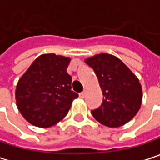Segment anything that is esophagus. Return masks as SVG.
<instances>
[{
	"label": "esophagus",
	"instance_id": "34e87169",
	"mask_svg": "<svg viewBox=\"0 0 160 160\" xmlns=\"http://www.w3.org/2000/svg\"><path fill=\"white\" fill-rule=\"evenodd\" d=\"M85 94H86V93H85V91H83V92L79 93V96H80L81 98H84V97H85Z\"/></svg>",
	"mask_w": 160,
	"mask_h": 160
}]
</instances>
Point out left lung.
Masks as SVG:
<instances>
[{
  "instance_id": "left-lung-1",
  "label": "left lung",
  "mask_w": 160,
  "mask_h": 160,
  "mask_svg": "<svg viewBox=\"0 0 160 160\" xmlns=\"http://www.w3.org/2000/svg\"><path fill=\"white\" fill-rule=\"evenodd\" d=\"M98 77L103 102L91 110L92 116L108 127L128 122L142 105V89L137 76L114 55L100 53L86 59Z\"/></svg>"
}]
</instances>
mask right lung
Returning <instances> with one entry per match:
<instances>
[{
  "label": "right lung",
  "instance_id": "add662e5",
  "mask_svg": "<svg viewBox=\"0 0 160 160\" xmlns=\"http://www.w3.org/2000/svg\"><path fill=\"white\" fill-rule=\"evenodd\" d=\"M70 61V58L54 53L41 54L18 80L17 106L31 124L51 127L68 114L78 97L72 90V76L67 72Z\"/></svg>",
  "mask_w": 160,
  "mask_h": 160
}]
</instances>
